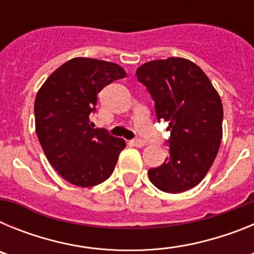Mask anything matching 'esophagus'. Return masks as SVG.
<instances>
[{
    "mask_svg": "<svg viewBox=\"0 0 254 254\" xmlns=\"http://www.w3.org/2000/svg\"><path fill=\"white\" fill-rule=\"evenodd\" d=\"M131 143L133 145V146L136 147H143V146H146V142L143 140H140V138H136V140L131 141Z\"/></svg>",
    "mask_w": 254,
    "mask_h": 254,
    "instance_id": "34e87169",
    "label": "esophagus"
}]
</instances>
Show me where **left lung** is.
<instances>
[{"label":"left lung","instance_id":"8db88e82","mask_svg":"<svg viewBox=\"0 0 254 254\" xmlns=\"http://www.w3.org/2000/svg\"><path fill=\"white\" fill-rule=\"evenodd\" d=\"M155 104L158 121L169 122L168 158L149 169L152 185L181 193L205 178L223 137V104L207 76L185 58L150 61L136 71Z\"/></svg>","mask_w":254,"mask_h":254}]
</instances>
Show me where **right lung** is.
Segmentation results:
<instances>
[{
    "label": "right lung",
    "mask_w": 254,
    "mask_h": 254,
    "mask_svg": "<svg viewBox=\"0 0 254 254\" xmlns=\"http://www.w3.org/2000/svg\"><path fill=\"white\" fill-rule=\"evenodd\" d=\"M126 77L117 64L73 58L58 67L34 103L35 131L44 154L61 177L77 187H93L113 173L125 140L90 122L98 93Z\"/></svg>",
    "instance_id": "right-lung-1"
}]
</instances>
